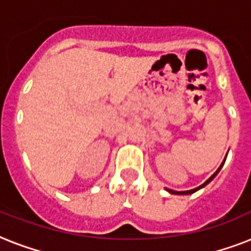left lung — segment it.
Instances as JSON below:
<instances>
[{
  "label": "left lung",
  "mask_w": 251,
  "mask_h": 251,
  "mask_svg": "<svg viewBox=\"0 0 251 251\" xmlns=\"http://www.w3.org/2000/svg\"><path fill=\"white\" fill-rule=\"evenodd\" d=\"M224 163H226V160L223 161V164H222V165H220V167H219V169H218V171L215 172L214 175L211 176L210 178L207 179L206 182L203 183V185H201V186H199V187H195V189H193V190H187V191H175V190H169V189H167V190H168V191H169V193H172V194H179V195H186V194H193V193H195V191H197V190H199V189H202V187H204V186H206L207 183L210 182L211 179L214 178L215 176L218 175V173H219V171H220V169H222V167H223V165H224Z\"/></svg>",
  "instance_id": "8db88e82"
}]
</instances>
